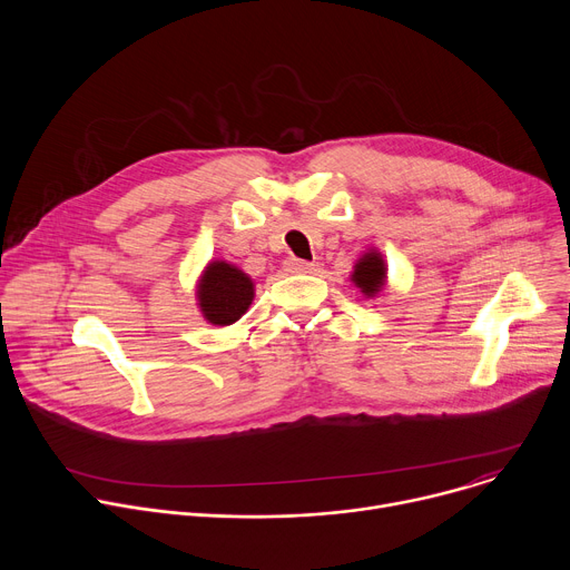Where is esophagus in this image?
Instances as JSON below:
<instances>
[{
    "label": "esophagus",
    "instance_id": "obj_1",
    "mask_svg": "<svg viewBox=\"0 0 570 570\" xmlns=\"http://www.w3.org/2000/svg\"><path fill=\"white\" fill-rule=\"evenodd\" d=\"M286 271L288 273H313V264L291 257V259H286Z\"/></svg>",
    "mask_w": 570,
    "mask_h": 570
}]
</instances>
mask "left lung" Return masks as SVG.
I'll use <instances>...</instances> for the list:
<instances>
[{"label": "left lung", "instance_id": "1", "mask_svg": "<svg viewBox=\"0 0 570 570\" xmlns=\"http://www.w3.org/2000/svg\"><path fill=\"white\" fill-rule=\"evenodd\" d=\"M352 282L365 293V295H374L383 288L385 282V264L381 259L379 253H367L354 268Z\"/></svg>", "mask_w": 570, "mask_h": 570}]
</instances>
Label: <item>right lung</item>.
<instances>
[{"label":"right lung","mask_w":570,"mask_h":570,"mask_svg":"<svg viewBox=\"0 0 570 570\" xmlns=\"http://www.w3.org/2000/svg\"><path fill=\"white\" fill-rule=\"evenodd\" d=\"M255 295L253 279L238 268L214 262L207 266L200 284V308L212 324H232L248 311Z\"/></svg>","instance_id":"1"}]
</instances>
